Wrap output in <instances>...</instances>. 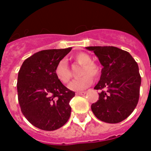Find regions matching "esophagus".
Instances as JSON below:
<instances>
[{
  "instance_id": "obj_1",
  "label": "esophagus",
  "mask_w": 151,
  "mask_h": 151,
  "mask_svg": "<svg viewBox=\"0 0 151 151\" xmlns=\"http://www.w3.org/2000/svg\"><path fill=\"white\" fill-rule=\"evenodd\" d=\"M86 93V92H78V93H76L77 95L78 96H81V95H85Z\"/></svg>"
}]
</instances>
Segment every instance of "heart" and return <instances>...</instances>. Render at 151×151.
<instances>
[{"instance_id":"obj_1","label":"heart","mask_w":151,"mask_h":151,"mask_svg":"<svg viewBox=\"0 0 151 151\" xmlns=\"http://www.w3.org/2000/svg\"><path fill=\"white\" fill-rule=\"evenodd\" d=\"M73 59L82 65L81 70V75H83L81 78L73 80L70 85L69 88L74 91L84 90L90 86L93 83V78H96L101 73V69L99 65L92 62V58L89 55L86 53L81 52L74 55ZM55 73L56 78L63 84L69 83L70 81L72 74L71 71L68 65L67 61L65 58L61 59L55 66Z\"/></svg>"}]
</instances>
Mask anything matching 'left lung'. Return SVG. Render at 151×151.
<instances>
[{"label":"left lung","instance_id":"8db88e82","mask_svg":"<svg viewBox=\"0 0 151 151\" xmlns=\"http://www.w3.org/2000/svg\"><path fill=\"white\" fill-rule=\"evenodd\" d=\"M103 65L94 89L101 90L99 100L91 105L97 119L117 124L129 116L139 98L141 76L138 64L126 50L115 47H88Z\"/></svg>","mask_w":151,"mask_h":151}]
</instances>
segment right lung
<instances>
[{"label":"right lung","instance_id":"right-lung-1","mask_svg":"<svg viewBox=\"0 0 151 151\" xmlns=\"http://www.w3.org/2000/svg\"><path fill=\"white\" fill-rule=\"evenodd\" d=\"M72 48L44 50L23 63L17 79L18 101L23 115L43 131H55L70 116V101L75 93L70 90L55 73L57 63Z\"/></svg>","mask_w":151,"mask_h":151}]
</instances>
